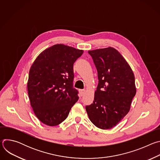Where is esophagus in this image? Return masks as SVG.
I'll use <instances>...</instances> for the list:
<instances>
[{"label":"esophagus","instance_id":"34e87169","mask_svg":"<svg viewBox=\"0 0 160 160\" xmlns=\"http://www.w3.org/2000/svg\"><path fill=\"white\" fill-rule=\"evenodd\" d=\"M80 95H81V96H83L84 95V94H85V89H80Z\"/></svg>","mask_w":160,"mask_h":160}]
</instances>
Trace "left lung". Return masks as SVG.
<instances>
[{
    "label": "left lung",
    "mask_w": 160,
    "mask_h": 160,
    "mask_svg": "<svg viewBox=\"0 0 160 160\" xmlns=\"http://www.w3.org/2000/svg\"><path fill=\"white\" fill-rule=\"evenodd\" d=\"M98 70L99 83L93 103L85 107L90 120L107 130L115 127L129 112L136 94L132 68L115 48L88 51Z\"/></svg>",
    "instance_id": "left-lung-1"
}]
</instances>
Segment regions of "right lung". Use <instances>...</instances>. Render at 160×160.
Masks as SVG:
<instances>
[{
  "label": "right lung",
  "instance_id": "add662e5",
  "mask_svg": "<svg viewBox=\"0 0 160 160\" xmlns=\"http://www.w3.org/2000/svg\"><path fill=\"white\" fill-rule=\"evenodd\" d=\"M83 52L64 44L45 49L32 64L27 82L31 106L37 118L53 127L62 123L78 100L73 88V64Z\"/></svg>",
  "mask_w": 160,
  "mask_h": 160
}]
</instances>
